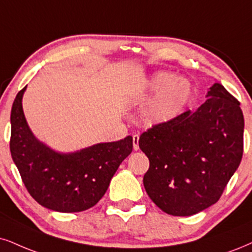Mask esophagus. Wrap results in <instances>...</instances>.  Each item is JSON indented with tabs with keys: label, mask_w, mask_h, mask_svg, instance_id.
<instances>
[{
	"label": "esophagus",
	"mask_w": 252,
	"mask_h": 252,
	"mask_svg": "<svg viewBox=\"0 0 252 252\" xmlns=\"http://www.w3.org/2000/svg\"><path fill=\"white\" fill-rule=\"evenodd\" d=\"M133 148H134V151L139 150V135L138 134L133 135Z\"/></svg>",
	"instance_id": "1"
}]
</instances>
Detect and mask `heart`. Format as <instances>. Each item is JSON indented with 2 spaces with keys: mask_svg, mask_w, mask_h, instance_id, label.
Segmentation results:
<instances>
[{
  "mask_svg": "<svg viewBox=\"0 0 252 252\" xmlns=\"http://www.w3.org/2000/svg\"><path fill=\"white\" fill-rule=\"evenodd\" d=\"M144 108L145 120L152 126L166 125L181 116L192 98V85L167 71L151 74L142 88V98L148 99Z\"/></svg>",
  "mask_w": 252,
  "mask_h": 252,
  "instance_id": "1",
  "label": "heart"
}]
</instances>
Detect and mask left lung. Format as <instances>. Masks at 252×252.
Instances as JSON below:
<instances>
[{"instance_id":"8db88e82","label":"left lung","mask_w":252,"mask_h":252,"mask_svg":"<svg viewBox=\"0 0 252 252\" xmlns=\"http://www.w3.org/2000/svg\"><path fill=\"white\" fill-rule=\"evenodd\" d=\"M240 102L215 83L196 111L142 133L139 147L150 168L144 186L151 200L173 216H191L219 201L243 155Z\"/></svg>"}]
</instances>
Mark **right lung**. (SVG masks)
I'll use <instances>...</instances> for the list:
<instances>
[{"instance_id":"right-lung-1","label":"right lung","mask_w":252,"mask_h":252,"mask_svg":"<svg viewBox=\"0 0 252 252\" xmlns=\"http://www.w3.org/2000/svg\"><path fill=\"white\" fill-rule=\"evenodd\" d=\"M17 93L11 108V158L29 194L40 206L60 213L84 212L104 196L120 163L131 154V135L100 142L70 153L57 152L39 141L24 116Z\"/></svg>"}]
</instances>
